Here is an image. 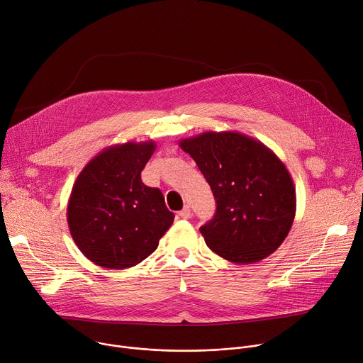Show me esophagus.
<instances>
[{
	"mask_svg": "<svg viewBox=\"0 0 363 363\" xmlns=\"http://www.w3.org/2000/svg\"><path fill=\"white\" fill-rule=\"evenodd\" d=\"M178 216H179L181 218H184V220H188V218L191 217V208H189V206H188V205L184 206V210H181V211L178 213Z\"/></svg>",
	"mask_w": 363,
	"mask_h": 363,
	"instance_id": "esophagus-1",
	"label": "esophagus"
}]
</instances>
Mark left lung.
Returning a JSON list of instances; mask_svg holds the SVG:
<instances>
[{
	"label": "left lung",
	"mask_w": 363,
	"mask_h": 363,
	"mask_svg": "<svg viewBox=\"0 0 363 363\" xmlns=\"http://www.w3.org/2000/svg\"><path fill=\"white\" fill-rule=\"evenodd\" d=\"M217 201L199 228L206 245L235 264L273 254L296 216V188L286 165L260 140L238 132H203L179 140Z\"/></svg>",
	"instance_id": "8db88e82"
}]
</instances>
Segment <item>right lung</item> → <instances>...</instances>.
Masks as SVG:
<instances>
[{"mask_svg":"<svg viewBox=\"0 0 363 363\" xmlns=\"http://www.w3.org/2000/svg\"><path fill=\"white\" fill-rule=\"evenodd\" d=\"M153 140L103 149L79 174L67 205L70 234L94 264L122 270L157 250L174 223L158 188L140 172L155 152Z\"/></svg>","mask_w":363,"mask_h":363,"instance_id":"add662e5","label":"right lung"}]
</instances>
